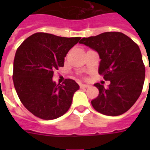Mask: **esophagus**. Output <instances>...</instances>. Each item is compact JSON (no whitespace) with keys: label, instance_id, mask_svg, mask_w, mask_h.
Here are the masks:
<instances>
[{"label":"esophagus","instance_id":"obj_1","mask_svg":"<svg viewBox=\"0 0 150 150\" xmlns=\"http://www.w3.org/2000/svg\"><path fill=\"white\" fill-rule=\"evenodd\" d=\"M89 86H90L89 85L80 84V88H81V89H84V88H88V87H89Z\"/></svg>","mask_w":150,"mask_h":150}]
</instances>
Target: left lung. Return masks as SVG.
Here are the masks:
<instances>
[{
  "label": "left lung",
  "instance_id": "8db88e82",
  "mask_svg": "<svg viewBox=\"0 0 150 150\" xmlns=\"http://www.w3.org/2000/svg\"><path fill=\"white\" fill-rule=\"evenodd\" d=\"M79 43L98 53L99 74L110 82L107 88L94 84L99 95L91 101L93 108L108 116L125 113L139 97L144 84L145 66L139 46L119 32L84 37Z\"/></svg>",
  "mask_w": 150,
  "mask_h": 150
}]
</instances>
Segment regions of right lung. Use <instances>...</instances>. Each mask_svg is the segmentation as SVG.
Segmentation results:
<instances>
[{
	"label": "right lung",
	"instance_id": "right-lung-1",
	"mask_svg": "<svg viewBox=\"0 0 150 150\" xmlns=\"http://www.w3.org/2000/svg\"><path fill=\"white\" fill-rule=\"evenodd\" d=\"M81 37H61L37 33L18 48L13 64V82L21 102L29 111L44 120L62 116L70 108L79 89L75 80L56 84L53 75L63 67L68 52Z\"/></svg>",
	"mask_w": 150,
	"mask_h": 150
}]
</instances>
